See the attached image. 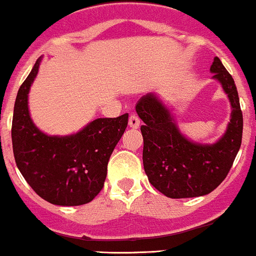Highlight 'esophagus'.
I'll list each match as a JSON object with an SVG mask.
<instances>
[{"instance_id":"34e87169","label":"esophagus","mask_w":256,"mask_h":256,"mask_svg":"<svg viewBox=\"0 0 256 256\" xmlns=\"http://www.w3.org/2000/svg\"><path fill=\"white\" fill-rule=\"evenodd\" d=\"M128 124H129V127H130V128L136 129V128H139V126H140V120L138 118V116L132 114L130 117H129Z\"/></svg>"}]
</instances>
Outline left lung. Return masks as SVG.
Instances as JSON below:
<instances>
[{"mask_svg": "<svg viewBox=\"0 0 256 256\" xmlns=\"http://www.w3.org/2000/svg\"><path fill=\"white\" fill-rule=\"evenodd\" d=\"M210 70L232 108L226 132L216 143L188 140L156 96L149 93L136 102V110L144 122L140 127L144 170L149 183L168 198H194L213 192L226 178L242 146V113L236 86L218 57Z\"/></svg>", "mask_w": 256, "mask_h": 256, "instance_id": "obj_1", "label": "left lung"}]
</instances>
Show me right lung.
Masks as SVG:
<instances>
[{
  "instance_id": "1",
  "label": "right lung",
  "mask_w": 256,
  "mask_h": 256,
  "mask_svg": "<svg viewBox=\"0 0 256 256\" xmlns=\"http://www.w3.org/2000/svg\"><path fill=\"white\" fill-rule=\"evenodd\" d=\"M37 60L17 93L12 120V146L20 172L48 203L63 206L87 204L102 190L113 149L128 124V113L98 118L78 133L50 136L32 122L27 98L38 72Z\"/></svg>"
}]
</instances>
